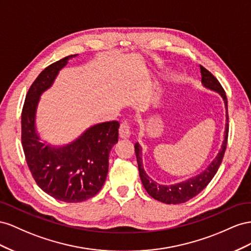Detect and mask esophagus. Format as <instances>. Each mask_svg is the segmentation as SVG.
Listing matches in <instances>:
<instances>
[{"label": "esophagus", "instance_id": "obj_1", "mask_svg": "<svg viewBox=\"0 0 251 251\" xmlns=\"http://www.w3.org/2000/svg\"><path fill=\"white\" fill-rule=\"evenodd\" d=\"M130 134H131V132H130L129 125H128L127 122H123V123L120 125V129H119L120 138H122V139H128V138L130 137Z\"/></svg>", "mask_w": 251, "mask_h": 251}]
</instances>
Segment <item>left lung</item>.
I'll return each mask as SVG.
<instances>
[{
  "label": "left lung",
  "instance_id": "obj_1",
  "mask_svg": "<svg viewBox=\"0 0 251 251\" xmlns=\"http://www.w3.org/2000/svg\"><path fill=\"white\" fill-rule=\"evenodd\" d=\"M200 69H201V75H202V85L203 87L217 92L219 96L222 98L225 105L226 110V124H225V131H224V139L223 143H222L220 151L216 155V157L210 162V164L207 166L201 173L193 176L189 178H186L184 181H181L175 184H160L155 182L153 178L150 177L144 169V164H143L142 159V147L137 142L134 144V150L135 155H137L138 166H139V173L140 177L143 186L148 192L150 197L157 200V201L163 202L165 204H181L187 202L188 200L192 199L199 195L207 185L210 183L214 175L217 174V171L221 165L222 160L226 150L227 146V138H228V106H227V97L225 95V91L222 87L220 82L214 77L211 73L204 68L203 66L200 65Z\"/></svg>",
  "mask_w": 251,
  "mask_h": 251
}]
</instances>
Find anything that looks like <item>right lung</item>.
Instances as JSON below:
<instances>
[{"label": "right lung", "instance_id": "right-lung-1", "mask_svg": "<svg viewBox=\"0 0 251 251\" xmlns=\"http://www.w3.org/2000/svg\"><path fill=\"white\" fill-rule=\"evenodd\" d=\"M76 55L65 56L42 71L28 90L22 111V145L34 181L47 195L66 203L83 202L101 190L120 126L117 121L95 124L64 145L41 140L37 128L41 96Z\"/></svg>", "mask_w": 251, "mask_h": 251}]
</instances>
